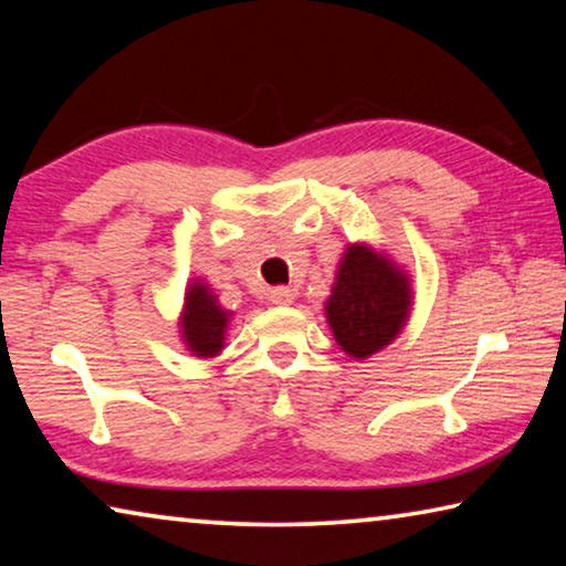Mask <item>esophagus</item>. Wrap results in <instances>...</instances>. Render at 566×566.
<instances>
[{
    "label": "esophagus",
    "mask_w": 566,
    "mask_h": 566,
    "mask_svg": "<svg viewBox=\"0 0 566 566\" xmlns=\"http://www.w3.org/2000/svg\"><path fill=\"white\" fill-rule=\"evenodd\" d=\"M270 302L276 304V306H286L294 302V292L290 290V286H274V290L270 292Z\"/></svg>",
    "instance_id": "34e87169"
}]
</instances>
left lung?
Segmentation results:
<instances>
[{"label": "left lung", "instance_id": "obj_1", "mask_svg": "<svg viewBox=\"0 0 566 566\" xmlns=\"http://www.w3.org/2000/svg\"><path fill=\"white\" fill-rule=\"evenodd\" d=\"M409 310V276L375 249L349 244L327 300V322L339 347L354 359L371 357L401 332Z\"/></svg>", "mask_w": 566, "mask_h": 566}]
</instances>
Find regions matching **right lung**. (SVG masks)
Wrapping results in <instances>:
<instances>
[{
    "mask_svg": "<svg viewBox=\"0 0 566 566\" xmlns=\"http://www.w3.org/2000/svg\"><path fill=\"white\" fill-rule=\"evenodd\" d=\"M229 312L217 304V296L207 284H189L181 312V339L195 352V357H217L224 347V329Z\"/></svg>",
    "mask_w": 566,
    "mask_h": 566,
    "instance_id": "add662e5",
    "label": "right lung"
}]
</instances>
